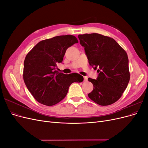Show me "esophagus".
<instances>
[{
    "mask_svg": "<svg viewBox=\"0 0 148 148\" xmlns=\"http://www.w3.org/2000/svg\"><path fill=\"white\" fill-rule=\"evenodd\" d=\"M88 81V78L86 77H84V82H87Z\"/></svg>",
    "mask_w": 148,
    "mask_h": 148,
    "instance_id": "esophagus-1",
    "label": "esophagus"
}]
</instances>
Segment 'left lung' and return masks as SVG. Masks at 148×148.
<instances>
[{"instance_id": "8db88e82", "label": "left lung", "mask_w": 148, "mask_h": 148, "mask_svg": "<svg viewBox=\"0 0 148 148\" xmlns=\"http://www.w3.org/2000/svg\"><path fill=\"white\" fill-rule=\"evenodd\" d=\"M89 64L99 73L89 78L93 90L88 96L96 104L109 106L117 101L130 78L127 52L113 38L97 33L78 35Z\"/></svg>"}]
</instances>
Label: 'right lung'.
Returning <instances> with one entry per match:
<instances>
[{"mask_svg":"<svg viewBox=\"0 0 148 148\" xmlns=\"http://www.w3.org/2000/svg\"><path fill=\"white\" fill-rule=\"evenodd\" d=\"M78 41L73 35L58 36L40 41L26 55L23 79L29 91L41 104L51 106L66 96L74 82H82L78 73L66 75L56 70L62 63L66 49Z\"/></svg>","mask_w":148,"mask_h":148,"instance_id":"obj_1","label":"right lung"}]
</instances>
